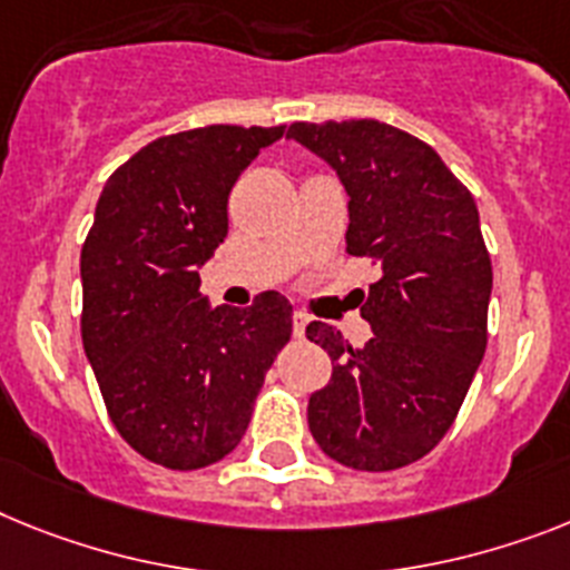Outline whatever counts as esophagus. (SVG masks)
<instances>
[{
	"label": "esophagus",
	"instance_id": "obj_1",
	"mask_svg": "<svg viewBox=\"0 0 570 570\" xmlns=\"http://www.w3.org/2000/svg\"><path fill=\"white\" fill-rule=\"evenodd\" d=\"M307 324H309V315L301 313V309H295V313H293V333H295V338H304V333H307Z\"/></svg>",
	"mask_w": 570,
	"mask_h": 570
}]
</instances>
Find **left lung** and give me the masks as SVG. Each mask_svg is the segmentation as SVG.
Returning a JSON list of instances; mask_svg holds the SVG:
<instances>
[{"label":"left lung","instance_id":"left-lung-1","mask_svg":"<svg viewBox=\"0 0 570 570\" xmlns=\"http://www.w3.org/2000/svg\"><path fill=\"white\" fill-rule=\"evenodd\" d=\"M286 138L336 170L351 196L347 252L382 269L358 309L374 330L365 347L307 327L336 362L309 396V432L351 470H400L449 432L484 358L492 266L478 205L432 147L391 124L301 121Z\"/></svg>","mask_w":570,"mask_h":570}]
</instances>
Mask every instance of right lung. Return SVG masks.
Returning a JSON list of instances; mask_svg holds the SVG:
<instances>
[{"label": "right lung", "mask_w": 570, "mask_h": 570, "mask_svg": "<svg viewBox=\"0 0 570 570\" xmlns=\"http://www.w3.org/2000/svg\"><path fill=\"white\" fill-rule=\"evenodd\" d=\"M284 127L212 124L150 141L107 179L80 252L83 351L109 417L147 461L203 470L248 429L293 336V304L212 307L199 269L228 234V194Z\"/></svg>", "instance_id": "add662e5"}]
</instances>
